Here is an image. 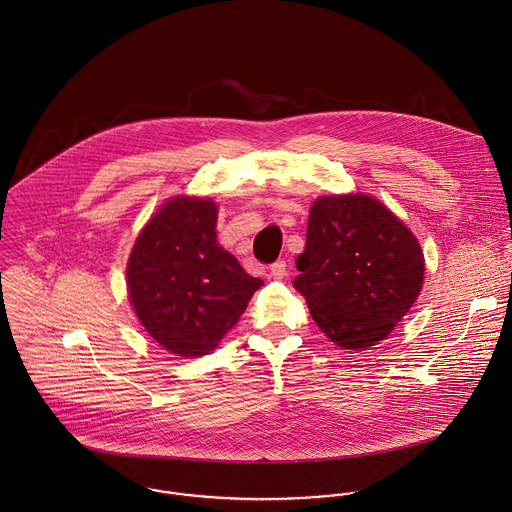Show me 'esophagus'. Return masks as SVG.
Masks as SVG:
<instances>
[{
	"label": "esophagus",
	"instance_id": "esophagus-1",
	"mask_svg": "<svg viewBox=\"0 0 512 512\" xmlns=\"http://www.w3.org/2000/svg\"><path fill=\"white\" fill-rule=\"evenodd\" d=\"M270 274H272L276 280L286 278V276H288V264H286V260H278V262H274V264L270 266Z\"/></svg>",
	"mask_w": 512,
	"mask_h": 512
}]
</instances>
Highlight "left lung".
Here are the masks:
<instances>
[{"mask_svg": "<svg viewBox=\"0 0 512 512\" xmlns=\"http://www.w3.org/2000/svg\"><path fill=\"white\" fill-rule=\"evenodd\" d=\"M293 288L343 349L382 341L416 301L424 254L416 236L366 195L321 197L307 222Z\"/></svg>", "mask_w": 512, "mask_h": 512, "instance_id": "1", "label": "left lung"}]
</instances>
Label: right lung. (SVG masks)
<instances>
[{
	"instance_id": "add662e5",
	"label": "right lung",
	"mask_w": 512,
	"mask_h": 512,
	"mask_svg": "<svg viewBox=\"0 0 512 512\" xmlns=\"http://www.w3.org/2000/svg\"><path fill=\"white\" fill-rule=\"evenodd\" d=\"M217 207L179 197L149 220L128 262L130 299L147 333L179 357H203L264 282L217 242Z\"/></svg>"
}]
</instances>
